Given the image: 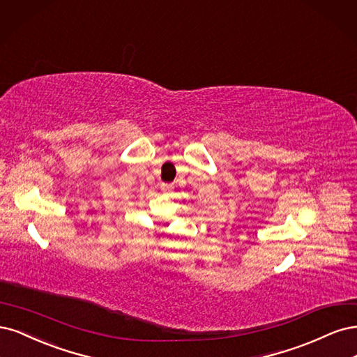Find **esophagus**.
Here are the masks:
<instances>
[{
	"label": "esophagus",
	"instance_id": "1",
	"mask_svg": "<svg viewBox=\"0 0 357 357\" xmlns=\"http://www.w3.org/2000/svg\"><path fill=\"white\" fill-rule=\"evenodd\" d=\"M172 188H174V187H172L170 183H162V191L163 192H169V191H172Z\"/></svg>",
	"mask_w": 357,
	"mask_h": 357
}]
</instances>
